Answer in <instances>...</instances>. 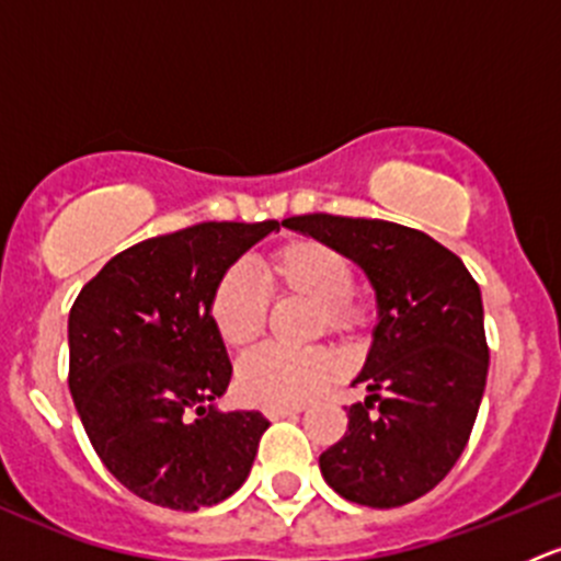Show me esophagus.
<instances>
[{
	"label": "esophagus",
	"instance_id": "1",
	"mask_svg": "<svg viewBox=\"0 0 561 561\" xmlns=\"http://www.w3.org/2000/svg\"><path fill=\"white\" fill-rule=\"evenodd\" d=\"M298 412H301V407H265V417H271V421L298 415Z\"/></svg>",
	"mask_w": 561,
	"mask_h": 561
}]
</instances>
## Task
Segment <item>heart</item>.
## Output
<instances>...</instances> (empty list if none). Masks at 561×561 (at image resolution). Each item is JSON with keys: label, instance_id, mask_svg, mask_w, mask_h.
<instances>
[{"label": "heart", "instance_id": "b5f03b06", "mask_svg": "<svg viewBox=\"0 0 561 561\" xmlns=\"http://www.w3.org/2000/svg\"><path fill=\"white\" fill-rule=\"evenodd\" d=\"M353 263L336 247L317 239H293L265 257V282L282 298L314 307V333L353 336L366 325V304L353 293ZM208 320L228 347L244 350L268 322V293L247 265H230L208 298ZM339 360L331 350L263 347L241 358L236 390L249 404L298 407L331 386Z\"/></svg>", "mask_w": 561, "mask_h": 561}]
</instances>
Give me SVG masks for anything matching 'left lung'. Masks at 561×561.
<instances>
[{
    "label": "left lung",
    "mask_w": 561,
    "mask_h": 561,
    "mask_svg": "<svg viewBox=\"0 0 561 561\" xmlns=\"http://www.w3.org/2000/svg\"><path fill=\"white\" fill-rule=\"evenodd\" d=\"M285 228L336 247L364 268L377 325L353 386L347 432L320 456L325 483L366 507L428 494L467 448L489 375L480 287L450 249L404 225L304 214Z\"/></svg>",
    "instance_id": "obj_1"
}]
</instances>
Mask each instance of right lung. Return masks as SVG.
<instances>
[{
    "instance_id": "add662e5",
    "label": "right lung",
    "mask_w": 561,
    "mask_h": 561,
    "mask_svg": "<svg viewBox=\"0 0 561 561\" xmlns=\"http://www.w3.org/2000/svg\"><path fill=\"white\" fill-rule=\"evenodd\" d=\"M274 230L276 219L201 222L140 241L107 260L72 304V401L107 472L140 500L197 511L228 500L252 469L268 421L214 404L233 366L208 298Z\"/></svg>"
}]
</instances>
